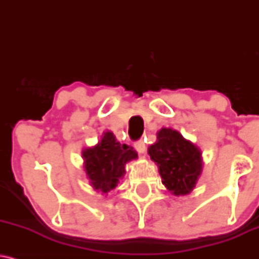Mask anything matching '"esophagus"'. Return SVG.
Masks as SVG:
<instances>
[{"mask_svg": "<svg viewBox=\"0 0 259 259\" xmlns=\"http://www.w3.org/2000/svg\"><path fill=\"white\" fill-rule=\"evenodd\" d=\"M134 147H135V149L139 152L140 154H143L146 152V145H145V142L142 141V140H140V141L135 142Z\"/></svg>", "mask_w": 259, "mask_h": 259, "instance_id": "esophagus-1", "label": "esophagus"}]
</instances>
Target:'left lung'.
<instances>
[{
    "label": "left lung",
    "mask_w": 259,
    "mask_h": 259,
    "mask_svg": "<svg viewBox=\"0 0 259 259\" xmlns=\"http://www.w3.org/2000/svg\"><path fill=\"white\" fill-rule=\"evenodd\" d=\"M148 154L171 194L180 197L193 191L202 170L201 152L194 143L176 130L163 127L157 133V142L148 147Z\"/></svg>",
    "instance_id": "left-lung-1"
}]
</instances>
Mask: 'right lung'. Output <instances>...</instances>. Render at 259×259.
Returning a JSON list of instances; mask_svg holds the SVG:
<instances>
[{
  "label": "right lung",
  "mask_w": 259,
  "mask_h": 259,
  "mask_svg": "<svg viewBox=\"0 0 259 259\" xmlns=\"http://www.w3.org/2000/svg\"><path fill=\"white\" fill-rule=\"evenodd\" d=\"M84 170L95 191L107 194L114 189L125 174V165L138 158L127 145H120L111 132L104 133L94 147L83 149Z\"/></svg>",
  "instance_id": "add662e5"
}]
</instances>
